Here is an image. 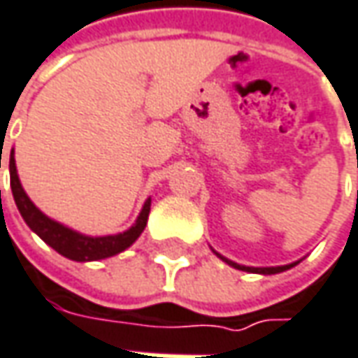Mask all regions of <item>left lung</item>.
<instances>
[{
	"label": "left lung",
	"mask_w": 358,
	"mask_h": 358,
	"mask_svg": "<svg viewBox=\"0 0 358 358\" xmlns=\"http://www.w3.org/2000/svg\"><path fill=\"white\" fill-rule=\"evenodd\" d=\"M214 253H216L222 262H226V264L231 265V267H236V269H240V271H248V273H262V275H273V273H281V271H287V269H291L293 265H297V262H293V264L278 265V267H250V265L236 264V262H231V259H228V257L220 255L217 252H214Z\"/></svg>",
	"instance_id": "obj_1"
}]
</instances>
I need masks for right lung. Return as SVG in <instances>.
I'll use <instances>...</instances> for the list:
<instances>
[{
  "instance_id": "add662e5",
  "label": "right lung",
  "mask_w": 358,
  "mask_h": 358,
  "mask_svg": "<svg viewBox=\"0 0 358 358\" xmlns=\"http://www.w3.org/2000/svg\"><path fill=\"white\" fill-rule=\"evenodd\" d=\"M13 155L15 152L11 150V155H9V176H11V192H13V200H15L19 214L25 220V224L31 228V231H35L47 245H51L63 257L73 259V262H96V259L113 257V255L130 248L146 228L148 214H150V198L142 206L136 222L127 231H120L115 236H85V234H79V231L51 220L29 200V196L23 190V186L19 182L15 156Z\"/></svg>"
}]
</instances>
